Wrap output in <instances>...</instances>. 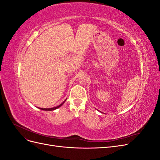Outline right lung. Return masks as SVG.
Returning a JSON list of instances; mask_svg holds the SVG:
<instances>
[{
	"label": "right lung",
	"instance_id": "right-lung-1",
	"mask_svg": "<svg viewBox=\"0 0 160 160\" xmlns=\"http://www.w3.org/2000/svg\"><path fill=\"white\" fill-rule=\"evenodd\" d=\"M65 101H66V100H65ZM65 101H64L63 102H62L61 104H60L59 105H58V106H57V107H55V108H39V109H41V110H44V111H52V110H55V109H57V108H60L61 106L65 103Z\"/></svg>",
	"mask_w": 160,
	"mask_h": 160
}]
</instances>
